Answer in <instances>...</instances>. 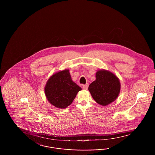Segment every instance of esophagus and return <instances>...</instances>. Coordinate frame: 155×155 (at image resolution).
<instances>
[{
	"label": "esophagus",
	"instance_id": "1",
	"mask_svg": "<svg viewBox=\"0 0 155 155\" xmlns=\"http://www.w3.org/2000/svg\"><path fill=\"white\" fill-rule=\"evenodd\" d=\"M88 88V84H87L85 85H82V88L85 90H87Z\"/></svg>",
	"mask_w": 155,
	"mask_h": 155
}]
</instances>
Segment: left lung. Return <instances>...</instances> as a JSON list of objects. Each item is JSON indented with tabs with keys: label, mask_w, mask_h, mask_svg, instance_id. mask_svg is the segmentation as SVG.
<instances>
[{
	"label": "left lung",
	"mask_w": 155,
	"mask_h": 155,
	"mask_svg": "<svg viewBox=\"0 0 155 155\" xmlns=\"http://www.w3.org/2000/svg\"><path fill=\"white\" fill-rule=\"evenodd\" d=\"M118 78L110 71L100 70L96 73V80L89 85L88 90L95 102L106 106L114 102L120 91Z\"/></svg>",
	"instance_id": "8db88e82"
}]
</instances>
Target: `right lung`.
I'll return each mask as SVG.
<instances>
[{"instance_id":"right-lung-1","label":"right lung","mask_w":155,"mask_h":155,"mask_svg":"<svg viewBox=\"0 0 155 155\" xmlns=\"http://www.w3.org/2000/svg\"><path fill=\"white\" fill-rule=\"evenodd\" d=\"M81 89L72 81L69 70H64L49 78L45 87V93L52 105L60 109H65L72 103Z\"/></svg>"}]
</instances>
